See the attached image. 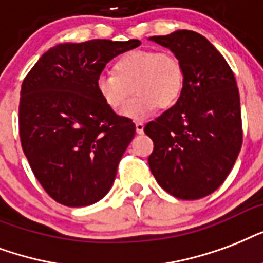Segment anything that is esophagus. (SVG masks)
<instances>
[{
	"label": "esophagus",
	"mask_w": 263,
	"mask_h": 263,
	"mask_svg": "<svg viewBox=\"0 0 263 263\" xmlns=\"http://www.w3.org/2000/svg\"><path fill=\"white\" fill-rule=\"evenodd\" d=\"M136 132L138 134L144 133V123L142 122H136Z\"/></svg>",
	"instance_id": "esophagus-1"
}]
</instances>
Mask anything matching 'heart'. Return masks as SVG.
Returning <instances> with one entry per match:
<instances>
[{
    "label": "heart",
    "instance_id": "heart-1",
    "mask_svg": "<svg viewBox=\"0 0 263 263\" xmlns=\"http://www.w3.org/2000/svg\"><path fill=\"white\" fill-rule=\"evenodd\" d=\"M114 74H100L96 90L109 109L118 112L133 89L138 96L122 109V117L144 121L160 108L177 103L184 86L182 64L173 53L130 50L115 60Z\"/></svg>",
    "mask_w": 263,
    "mask_h": 263
}]
</instances>
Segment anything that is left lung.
Here are the masks:
<instances>
[{"mask_svg":"<svg viewBox=\"0 0 263 263\" xmlns=\"http://www.w3.org/2000/svg\"><path fill=\"white\" fill-rule=\"evenodd\" d=\"M148 40L170 49L184 70L177 103L144 127L155 145L149 168L166 192L196 200L221 186L239 156L237 83L222 54L197 32L177 30Z\"/></svg>","mask_w":263,"mask_h":263,"instance_id":"obj_1","label":"left lung"}]
</instances>
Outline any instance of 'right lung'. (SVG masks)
Segmentation results:
<instances>
[{"mask_svg": "<svg viewBox=\"0 0 263 263\" xmlns=\"http://www.w3.org/2000/svg\"><path fill=\"white\" fill-rule=\"evenodd\" d=\"M140 45L138 40L59 44L24 78L22 148L36 180L60 204L90 205L112 186L136 125L101 101L96 79L109 60Z\"/></svg>", "mask_w": 263, "mask_h": 263, "instance_id": "1", "label": "right lung"}]
</instances>
